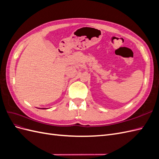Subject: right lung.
<instances>
[{
  "mask_svg": "<svg viewBox=\"0 0 159 159\" xmlns=\"http://www.w3.org/2000/svg\"><path fill=\"white\" fill-rule=\"evenodd\" d=\"M39 109H40V108H39ZM42 109H45V108H42Z\"/></svg>",
  "mask_w": 159,
  "mask_h": 159,
  "instance_id": "1",
  "label": "right lung"
}]
</instances>
